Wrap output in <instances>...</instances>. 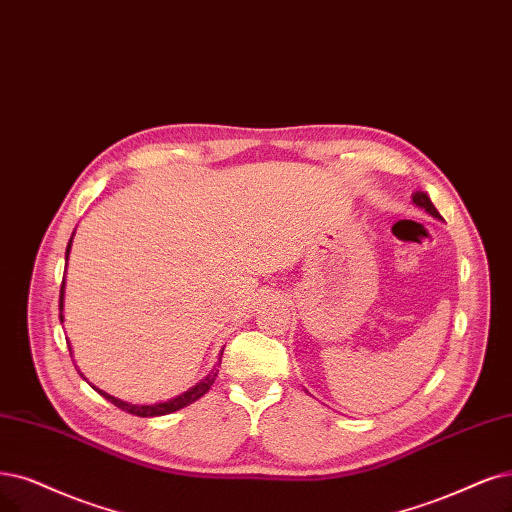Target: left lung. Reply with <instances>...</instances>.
Masks as SVG:
<instances>
[{"instance_id": "left-lung-1", "label": "left lung", "mask_w": 512, "mask_h": 512, "mask_svg": "<svg viewBox=\"0 0 512 512\" xmlns=\"http://www.w3.org/2000/svg\"><path fill=\"white\" fill-rule=\"evenodd\" d=\"M413 204L424 208V211H426L428 215H432L434 219H441L439 211H437V208H434V204L430 202V198H428L424 192H415V194H413Z\"/></svg>"}]
</instances>
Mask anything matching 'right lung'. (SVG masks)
Wrapping results in <instances>:
<instances>
[{
	"mask_svg": "<svg viewBox=\"0 0 512 512\" xmlns=\"http://www.w3.org/2000/svg\"><path fill=\"white\" fill-rule=\"evenodd\" d=\"M71 242H73V236H71V240H69V244H67L65 259H69ZM63 299H65V278H63V285H61V304H59V310H61L59 318H61V323H63ZM69 350H71V346H69ZM219 365H221V361H219ZM217 373H219V369L215 367V369H213L211 373H208L202 382H198L194 388H189L187 392H183V394L175 396V399H168V401H164V403H154V405H132V403L120 401V399H116V396H111V394H107V392L99 390L97 386H92V388L97 390V392L103 396V399H107L109 403H113V405H116L118 409H122V411H126V413L139 415V418H156V415H166V413H173V411H179V409L187 407L189 403L198 401L202 394H206L208 390H211V386H213V382H215ZM82 377H84V375H82Z\"/></svg>",
	"mask_w": 512,
	"mask_h": 512,
	"instance_id": "right-lung-1",
	"label": "right lung"
}]
</instances>
